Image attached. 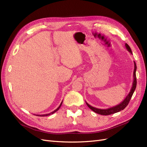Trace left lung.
Listing matches in <instances>:
<instances>
[{
	"label": "left lung",
	"instance_id": "8db88e82",
	"mask_svg": "<svg viewBox=\"0 0 147 147\" xmlns=\"http://www.w3.org/2000/svg\"><path fill=\"white\" fill-rule=\"evenodd\" d=\"M125 47L127 49V50L130 52L131 54H132V51L131 50L130 47L129 46L127 43L125 44ZM134 72H133V82H132V88L131 89L130 92H129V94H127V96L126 97V98L124 99L121 103L119 104L112 107L109 108V109H97V108H95L94 107L91 106L90 104H88L87 102H86V104L88 105V107L90 108L91 110H92L93 112H94L96 113H98L102 115H111V114H113L115 113H117L119 111L123 110V109H125V107H126V106L128 105L129 102L131 97L133 95V93H134L136 88V85H137V80H136V70H137V66L136 64V63L134 61Z\"/></svg>",
	"mask_w": 147,
	"mask_h": 147
}]
</instances>
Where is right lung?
<instances>
[{"label": "right lung", "mask_w": 147, "mask_h": 147, "mask_svg": "<svg viewBox=\"0 0 147 147\" xmlns=\"http://www.w3.org/2000/svg\"><path fill=\"white\" fill-rule=\"evenodd\" d=\"M63 101L61 102V104L59 105V106L58 107H57L55 110H54L53 111V112H51L50 113H48V114H45V115H37V116H40V117H46V116H48V115H51V114H53L54 113H55L56 112H57V110H58L59 109H60V107H61V106L62 105V104H63Z\"/></svg>", "instance_id": "1"}]
</instances>
